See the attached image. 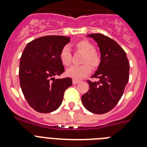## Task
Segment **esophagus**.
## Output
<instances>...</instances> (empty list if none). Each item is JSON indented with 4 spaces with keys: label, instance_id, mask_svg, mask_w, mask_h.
<instances>
[{
    "label": "esophagus",
    "instance_id": "obj_1",
    "mask_svg": "<svg viewBox=\"0 0 147 147\" xmlns=\"http://www.w3.org/2000/svg\"><path fill=\"white\" fill-rule=\"evenodd\" d=\"M79 82H80V81L77 80V79H73V84H77V83H79Z\"/></svg>",
    "mask_w": 147,
    "mask_h": 147
}]
</instances>
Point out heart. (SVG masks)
Listing matches in <instances>:
<instances>
[{
  "label": "heart",
  "mask_w": 147,
  "mask_h": 147,
  "mask_svg": "<svg viewBox=\"0 0 147 147\" xmlns=\"http://www.w3.org/2000/svg\"><path fill=\"white\" fill-rule=\"evenodd\" d=\"M76 48L84 53L82 63L80 66H71L66 71V75L73 79H79L87 76L91 71V66L95 68L100 63V57L95 51L94 46L87 40H81L76 44ZM60 60L64 66H68L71 63V53L69 47L65 46L60 52ZM89 63L90 64H87Z\"/></svg>",
  "instance_id": "obj_1"
}]
</instances>
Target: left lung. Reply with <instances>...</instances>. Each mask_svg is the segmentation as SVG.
<instances>
[{
  "mask_svg": "<svg viewBox=\"0 0 147 147\" xmlns=\"http://www.w3.org/2000/svg\"><path fill=\"white\" fill-rule=\"evenodd\" d=\"M98 44L100 52V63L91 78L87 80L90 89L82 96L83 106L90 112L103 114L111 111L123 95L129 80L130 64L125 52L109 37L101 33L87 35Z\"/></svg>",
  "mask_w": 147,
  "mask_h": 147,
  "instance_id": "1",
  "label": "left lung"
}]
</instances>
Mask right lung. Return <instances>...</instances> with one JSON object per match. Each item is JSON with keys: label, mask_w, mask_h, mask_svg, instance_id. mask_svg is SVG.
<instances>
[{"label": "right lung", "mask_w": 147, "mask_h": 147, "mask_svg": "<svg viewBox=\"0 0 147 147\" xmlns=\"http://www.w3.org/2000/svg\"><path fill=\"white\" fill-rule=\"evenodd\" d=\"M70 38L47 36L27 44L20 57L19 77L28 104L40 113H50L61 105L64 92L72 84L69 77L55 79L64 72L60 60L62 48Z\"/></svg>", "instance_id": "1"}]
</instances>
